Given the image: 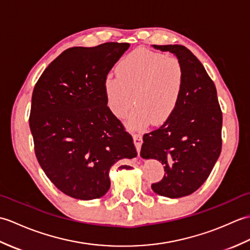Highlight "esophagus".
<instances>
[{
  "label": "esophagus",
  "instance_id": "34e87169",
  "mask_svg": "<svg viewBox=\"0 0 250 250\" xmlns=\"http://www.w3.org/2000/svg\"><path fill=\"white\" fill-rule=\"evenodd\" d=\"M133 141H134V145L137 150V153L140 155L141 151V147H142V143H143V139L141 134H133Z\"/></svg>",
  "mask_w": 250,
  "mask_h": 250
}]
</instances>
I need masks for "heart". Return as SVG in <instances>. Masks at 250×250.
Here are the masks:
<instances>
[{
  "label": "heart",
  "mask_w": 250,
  "mask_h": 250,
  "mask_svg": "<svg viewBox=\"0 0 250 250\" xmlns=\"http://www.w3.org/2000/svg\"><path fill=\"white\" fill-rule=\"evenodd\" d=\"M117 76L104 81L108 107L118 118L128 114L131 128L163 125L176 110L184 87V70L175 57L137 48L122 58Z\"/></svg>",
  "instance_id": "1"
}]
</instances>
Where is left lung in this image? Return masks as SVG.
I'll return each mask as SVG.
<instances>
[{
    "label": "left lung",
    "mask_w": 250,
    "mask_h": 250,
    "mask_svg": "<svg viewBox=\"0 0 250 250\" xmlns=\"http://www.w3.org/2000/svg\"><path fill=\"white\" fill-rule=\"evenodd\" d=\"M152 47L177 57L184 87L171 118L143 136L141 156L157 159L166 172L151 189L176 199L193 193L209 176L221 152L222 113L215 83L192 52L183 45Z\"/></svg>",
    "instance_id": "1"
}]
</instances>
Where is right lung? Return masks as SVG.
Returning <instances> with one entry per match:
<instances>
[{
	"label": "right lung",
	"mask_w": 250,
	"mask_h": 250,
	"mask_svg": "<svg viewBox=\"0 0 250 250\" xmlns=\"http://www.w3.org/2000/svg\"><path fill=\"white\" fill-rule=\"evenodd\" d=\"M129 43L73 47L56 58L32 94L30 129L46 176L63 193L99 199L109 168L137 156L133 139L107 106L104 81Z\"/></svg>",
	"instance_id": "right-lung-1"
}]
</instances>
